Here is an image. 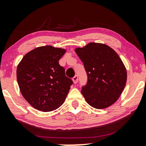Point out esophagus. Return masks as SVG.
<instances>
[{
    "mask_svg": "<svg viewBox=\"0 0 146 146\" xmlns=\"http://www.w3.org/2000/svg\"><path fill=\"white\" fill-rule=\"evenodd\" d=\"M78 76L77 75H75V76L73 78V82H74L75 84H77L78 83Z\"/></svg>",
    "mask_w": 146,
    "mask_h": 146,
    "instance_id": "esophagus-1",
    "label": "esophagus"
}]
</instances>
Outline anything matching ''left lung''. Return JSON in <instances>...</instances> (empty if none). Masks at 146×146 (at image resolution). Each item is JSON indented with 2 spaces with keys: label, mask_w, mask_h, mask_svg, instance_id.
<instances>
[{
  "label": "left lung",
  "mask_w": 146,
  "mask_h": 146,
  "mask_svg": "<svg viewBox=\"0 0 146 146\" xmlns=\"http://www.w3.org/2000/svg\"><path fill=\"white\" fill-rule=\"evenodd\" d=\"M87 75L82 94L87 103L98 109L107 108L117 101L125 86L127 73L121 58L112 48L90 42L75 49Z\"/></svg>",
  "instance_id": "left-lung-1"
}]
</instances>
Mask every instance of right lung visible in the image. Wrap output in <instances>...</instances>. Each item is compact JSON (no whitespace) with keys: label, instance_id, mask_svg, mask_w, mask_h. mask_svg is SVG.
<instances>
[{"label":"right lung","instance_id":"1","mask_svg":"<svg viewBox=\"0 0 146 146\" xmlns=\"http://www.w3.org/2000/svg\"><path fill=\"white\" fill-rule=\"evenodd\" d=\"M65 52L49 45L40 46L27 53L18 64L16 76L20 90L36 109L52 111L64 102L73 84L58 62Z\"/></svg>","mask_w":146,"mask_h":146}]
</instances>
